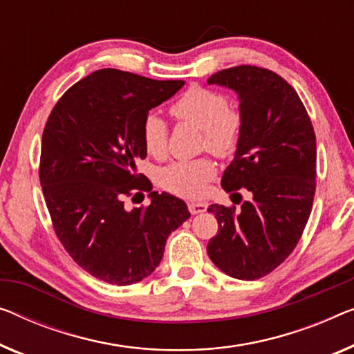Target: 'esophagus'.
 <instances>
[{
    "instance_id": "1",
    "label": "esophagus",
    "mask_w": 354,
    "mask_h": 354,
    "mask_svg": "<svg viewBox=\"0 0 354 354\" xmlns=\"http://www.w3.org/2000/svg\"><path fill=\"white\" fill-rule=\"evenodd\" d=\"M187 207L192 214H198V213H203V211H207L208 205L203 202H189Z\"/></svg>"
}]
</instances>
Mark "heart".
I'll use <instances>...</instances> for the list:
<instances>
[{"mask_svg":"<svg viewBox=\"0 0 354 354\" xmlns=\"http://www.w3.org/2000/svg\"><path fill=\"white\" fill-rule=\"evenodd\" d=\"M171 114L179 120L197 125L205 131V145L218 156H227L235 149L241 131V115L229 108L223 93L194 86L184 92L171 106ZM146 151L160 157L167 151L168 127L159 114L149 113L141 125ZM216 168L208 159L178 160L160 171V184L167 191L194 198L203 192L214 176Z\"/></svg>","mask_w":354,"mask_h":354,"instance_id":"1","label":"heart"}]
</instances>
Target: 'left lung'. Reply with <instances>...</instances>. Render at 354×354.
<instances>
[{
    "label": "left lung",
    "instance_id": "1",
    "mask_svg": "<svg viewBox=\"0 0 354 354\" xmlns=\"http://www.w3.org/2000/svg\"><path fill=\"white\" fill-rule=\"evenodd\" d=\"M207 82L230 88L240 102V138L221 186L232 195L250 192L239 211L208 207L219 229L207 251L225 275L252 281L291 254L307 225L316 187L313 125L297 92L266 68H227Z\"/></svg>",
    "mask_w": 354,
    "mask_h": 354
}]
</instances>
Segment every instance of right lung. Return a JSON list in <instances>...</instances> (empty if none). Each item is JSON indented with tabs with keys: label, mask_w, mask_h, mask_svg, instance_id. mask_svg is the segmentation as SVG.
I'll return each mask as SVG.
<instances>
[{
	"label": "right lung",
	"mask_w": 354,
	"mask_h": 354,
	"mask_svg": "<svg viewBox=\"0 0 354 354\" xmlns=\"http://www.w3.org/2000/svg\"><path fill=\"white\" fill-rule=\"evenodd\" d=\"M183 86L106 68L68 88L47 119L39 179L52 224L73 261L102 281L149 277L168 235L191 218L184 200L151 191L136 173L147 154L145 118ZM143 190L151 203L125 209L124 197Z\"/></svg>",
	"instance_id": "add662e5"
}]
</instances>
